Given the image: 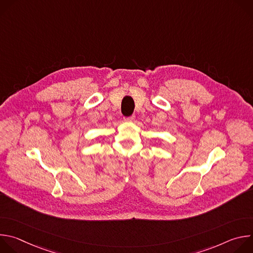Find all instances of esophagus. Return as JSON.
I'll list each match as a JSON object with an SVG mask.
<instances>
[{"label": "esophagus", "instance_id": "obj_1", "mask_svg": "<svg viewBox=\"0 0 253 253\" xmlns=\"http://www.w3.org/2000/svg\"><path fill=\"white\" fill-rule=\"evenodd\" d=\"M125 121H129V122H132L135 120V116H129V117H125L124 118Z\"/></svg>", "mask_w": 253, "mask_h": 253}]
</instances>
